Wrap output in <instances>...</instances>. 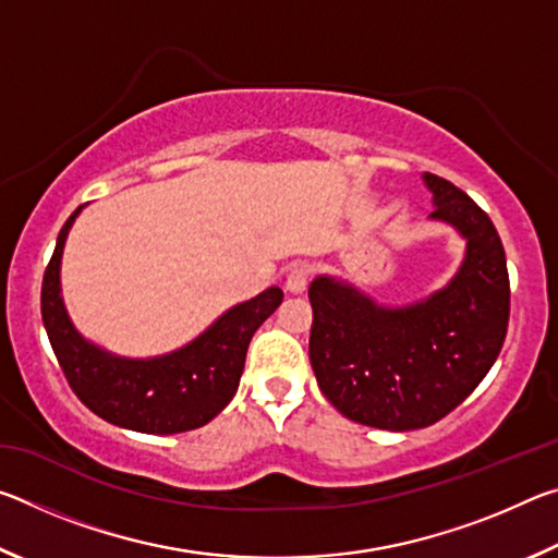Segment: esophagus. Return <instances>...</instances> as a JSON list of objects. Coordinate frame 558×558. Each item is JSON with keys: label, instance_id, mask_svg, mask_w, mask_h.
Masks as SVG:
<instances>
[{"label": "esophagus", "instance_id": "1", "mask_svg": "<svg viewBox=\"0 0 558 558\" xmlns=\"http://www.w3.org/2000/svg\"><path fill=\"white\" fill-rule=\"evenodd\" d=\"M307 282H310V268L307 266H302V263H300V266L290 268L288 280H286V288L290 292H305Z\"/></svg>", "mask_w": 558, "mask_h": 558}]
</instances>
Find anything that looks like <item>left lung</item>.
Masks as SVG:
<instances>
[{
    "instance_id": "left-lung-1",
    "label": "left lung",
    "mask_w": 558,
    "mask_h": 558,
    "mask_svg": "<svg viewBox=\"0 0 558 558\" xmlns=\"http://www.w3.org/2000/svg\"><path fill=\"white\" fill-rule=\"evenodd\" d=\"M436 211L468 241L446 288L386 307L354 286L319 276L310 286V362L319 391L362 426L426 428L493 369L509 323V276L495 223L448 179L426 172Z\"/></svg>"
}]
</instances>
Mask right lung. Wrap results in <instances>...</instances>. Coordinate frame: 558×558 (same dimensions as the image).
Masks as SVG:
<instances>
[{"label":"right lung","mask_w":558,"mask_h":558,"mask_svg":"<svg viewBox=\"0 0 558 558\" xmlns=\"http://www.w3.org/2000/svg\"><path fill=\"white\" fill-rule=\"evenodd\" d=\"M78 206L63 223L41 286L46 335L73 393L112 426L172 436L202 428L239 389L251 337L282 302L280 288L223 313L194 342L162 356L128 359L83 339L61 298V256Z\"/></svg>","instance_id":"obj_1"}]
</instances>
